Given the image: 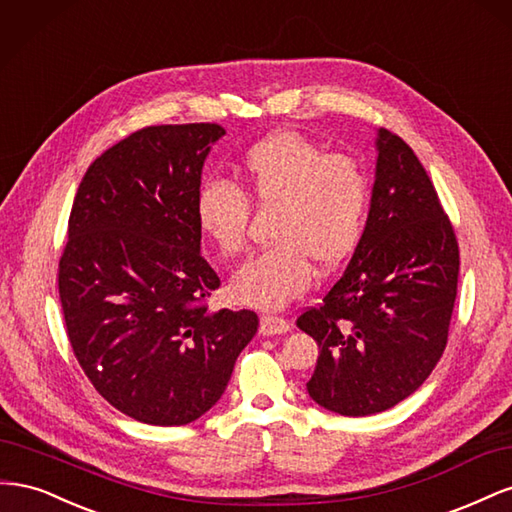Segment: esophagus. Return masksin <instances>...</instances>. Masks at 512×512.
Instances as JSON below:
<instances>
[{"instance_id":"1","label":"esophagus","mask_w":512,"mask_h":512,"mask_svg":"<svg viewBox=\"0 0 512 512\" xmlns=\"http://www.w3.org/2000/svg\"><path fill=\"white\" fill-rule=\"evenodd\" d=\"M290 331V322L280 318V316H271L265 314L260 318V335H280V333H288Z\"/></svg>"}]
</instances>
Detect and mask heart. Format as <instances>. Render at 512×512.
Here are the masks:
<instances>
[{
  "label": "heart",
  "instance_id": "1",
  "mask_svg": "<svg viewBox=\"0 0 512 512\" xmlns=\"http://www.w3.org/2000/svg\"><path fill=\"white\" fill-rule=\"evenodd\" d=\"M239 189L207 179L196 192V222L215 250H243L250 224V197L260 209H275L267 250L247 258L230 277L232 299L260 309H280L312 284V262L335 269L359 245L371 179L352 156L329 153L299 132H277L245 151Z\"/></svg>",
  "mask_w": 512,
  "mask_h": 512
}]
</instances>
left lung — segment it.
<instances>
[{
    "label": "left lung",
    "instance_id": "1",
    "mask_svg": "<svg viewBox=\"0 0 512 512\" xmlns=\"http://www.w3.org/2000/svg\"><path fill=\"white\" fill-rule=\"evenodd\" d=\"M376 181L363 237L342 277L297 327L320 348L307 393L342 416L384 412L440 361L459 277V245L414 151L376 138Z\"/></svg>",
    "mask_w": 512,
    "mask_h": 512
}]
</instances>
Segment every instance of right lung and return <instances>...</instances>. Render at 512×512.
Wrapping results in <instances>:
<instances>
[{
	"label": "right lung",
	"instance_id": "obj_1",
	"mask_svg": "<svg viewBox=\"0 0 512 512\" xmlns=\"http://www.w3.org/2000/svg\"><path fill=\"white\" fill-rule=\"evenodd\" d=\"M218 123L149 126L87 168L59 260L76 361L119 412L188 425L218 404L258 316L209 312L220 277L200 256L196 192Z\"/></svg>",
	"mask_w": 512,
	"mask_h": 512
}]
</instances>
